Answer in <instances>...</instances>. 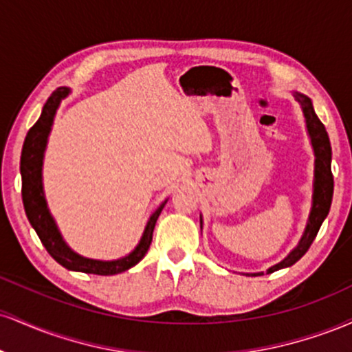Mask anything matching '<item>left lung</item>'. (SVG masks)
I'll return each instance as SVG.
<instances>
[{"label": "left lung", "instance_id": "8db88e82", "mask_svg": "<svg viewBox=\"0 0 352 352\" xmlns=\"http://www.w3.org/2000/svg\"><path fill=\"white\" fill-rule=\"evenodd\" d=\"M294 99L301 106L302 116H305L306 131H308L311 147L314 152V179H313V197H311V208L308 220H306L305 232L298 241V245L286 254L280 263L270 266L266 270V274L278 272L281 268H289L296 263L298 260L309 250L311 243L316 238L319 228H321L322 221L328 217L331 201H333L334 192V180L333 172H331V159H333V152H331V142L328 132H326L324 125L318 119L316 112H314L313 102L308 96L301 94V92H293ZM204 227V218L200 215V228ZM248 276H261L263 272L260 273H245Z\"/></svg>", "mask_w": 352, "mask_h": 352}]
</instances>
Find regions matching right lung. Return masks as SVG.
<instances>
[{
  "mask_svg": "<svg viewBox=\"0 0 352 352\" xmlns=\"http://www.w3.org/2000/svg\"><path fill=\"white\" fill-rule=\"evenodd\" d=\"M71 94L69 87H58L51 94V98L44 104L41 117L38 119L33 127L28 132L26 139L23 144L21 152V180H23V204L24 212H26L28 220L31 227L36 230L39 240L47 250V253L63 265L64 268L71 272H80L89 274H102V276H111L127 272L129 268L135 266L147 253L148 246L152 243V233L155 228L157 218L167 204V200L157 207L155 212L148 217L147 225H145L142 236L139 243L131 253L125 254L117 260H94V258H86L82 254L76 253L69 245L66 243L63 235H60L58 223L54 217L51 215L50 207H47L46 195H44L43 187V164H44V152L47 147V139H50L52 124H54L56 112L64 99Z\"/></svg>",
  "mask_w": 352,
  "mask_h": 352,
  "instance_id": "right-lung-1",
  "label": "right lung"
}]
</instances>
